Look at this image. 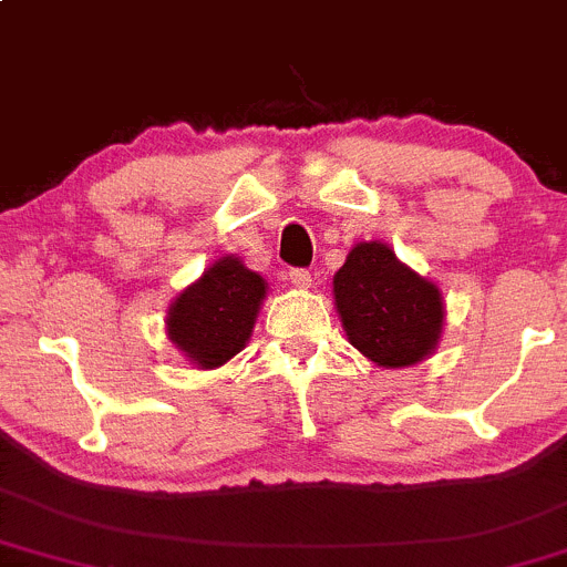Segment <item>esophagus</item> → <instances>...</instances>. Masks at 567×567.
<instances>
[{
	"mask_svg": "<svg viewBox=\"0 0 567 567\" xmlns=\"http://www.w3.org/2000/svg\"><path fill=\"white\" fill-rule=\"evenodd\" d=\"M289 281H291V286H297V289H311V272L308 270H291L289 272Z\"/></svg>",
	"mask_w": 567,
	"mask_h": 567,
	"instance_id": "obj_1",
	"label": "esophagus"
}]
</instances>
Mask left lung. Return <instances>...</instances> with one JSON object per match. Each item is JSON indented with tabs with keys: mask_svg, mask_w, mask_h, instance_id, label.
Returning <instances> with one entry per match:
<instances>
[{
	"mask_svg": "<svg viewBox=\"0 0 567 567\" xmlns=\"http://www.w3.org/2000/svg\"><path fill=\"white\" fill-rule=\"evenodd\" d=\"M349 343L382 369H410L436 352L445 327L440 286L414 272L388 243H358L332 276Z\"/></svg>",
	"mask_w": 567,
	"mask_h": 567,
	"instance_id": "obj_1",
	"label": "left lung"
}]
</instances>
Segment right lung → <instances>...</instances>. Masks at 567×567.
Listing matches in <instances>:
<instances>
[{"mask_svg": "<svg viewBox=\"0 0 567 567\" xmlns=\"http://www.w3.org/2000/svg\"><path fill=\"white\" fill-rule=\"evenodd\" d=\"M267 281L240 256L215 259L202 278L185 286L166 311V336L196 369H218L250 341Z\"/></svg>", "mask_w": 567, "mask_h": 567, "instance_id": "1", "label": "right lung"}]
</instances>
